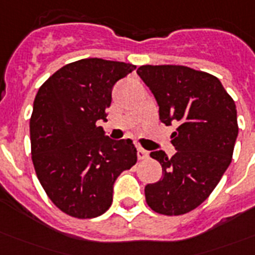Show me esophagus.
<instances>
[{
    "label": "esophagus",
    "instance_id": "1",
    "mask_svg": "<svg viewBox=\"0 0 255 255\" xmlns=\"http://www.w3.org/2000/svg\"><path fill=\"white\" fill-rule=\"evenodd\" d=\"M148 157V151L143 149V148L137 147V159L139 160H144Z\"/></svg>",
    "mask_w": 255,
    "mask_h": 255
}]
</instances>
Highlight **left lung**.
Returning a JSON list of instances; mask_svg holds the SVG:
<instances>
[{"label":"left lung","instance_id":"left-lung-1","mask_svg":"<svg viewBox=\"0 0 255 255\" xmlns=\"http://www.w3.org/2000/svg\"><path fill=\"white\" fill-rule=\"evenodd\" d=\"M139 77L159 104L165 126H176V153L151 152L163 177L145 186L156 213L180 216L201 205L229 167L238 135L237 108L218 78L186 66H140Z\"/></svg>","mask_w":255,"mask_h":255}]
</instances>
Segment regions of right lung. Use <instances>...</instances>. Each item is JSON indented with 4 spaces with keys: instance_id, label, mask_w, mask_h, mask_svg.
Masks as SVG:
<instances>
[{
    "instance_id": "obj_1",
    "label": "right lung",
    "mask_w": 255,
    "mask_h": 255,
    "mask_svg": "<svg viewBox=\"0 0 255 255\" xmlns=\"http://www.w3.org/2000/svg\"><path fill=\"white\" fill-rule=\"evenodd\" d=\"M135 69L87 58L63 66L38 90L30 118L31 160L46 194L71 217L107 212L115 180L136 164L132 140H111L96 126L107 120L114 85Z\"/></svg>"
}]
</instances>
